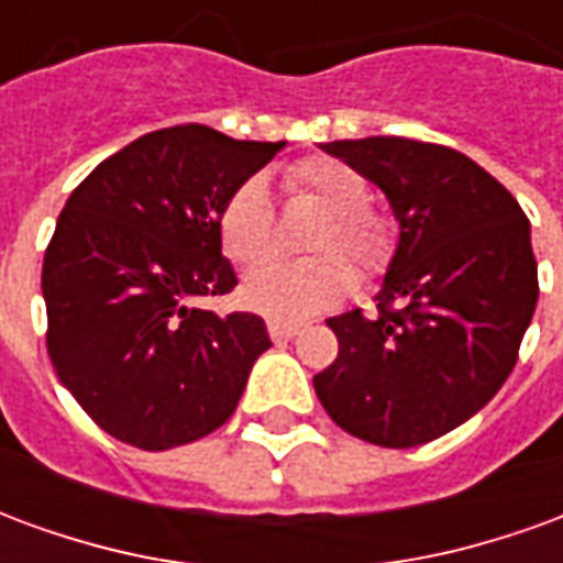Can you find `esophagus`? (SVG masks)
<instances>
[{
    "label": "esophagus",
    "mask_w": 563,
    "mask_h": 563,
    "mask_svg": "<svg viewBox=\"0 0 563 563\" xmlns=\"http://www.w3.org/2000/svg\"><path fill=\"white\" fill-rule=\"evenodd\" d=\"M301 331V325L286 322V319H268V334L274 341H292L295 334Z\"/></svg>",
    "instance_id": "esophagus-1"
}]
</instances>
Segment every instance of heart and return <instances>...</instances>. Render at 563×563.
Instances as JSON below:
<instances>
[{
  "label": "heart",
  "instance_id": "b5f03b06",
  "mask_svg": "<svg viewBox=\"0 0 563 563\" xmlns=\"http://www.w3.org/2000/svg\"><path fill=\"white\" fill-rule=\"evenodd\" d=\"M286 192L325 208V220L310 238V250L319 256L250 271L241 292L246 305L262 313L307 319L338 305L353 289L347 257L362 274H377L389 262L391 229L386 217L365 205V177L341 159L313 156L295 162L286 172ZM220 241L222 250L246 268L274 253V208L258 177L244 180L229 196L220 213Z\"/></svg>",
  "mask_w": 563,
  "mask_h": 563
}]
</instances>
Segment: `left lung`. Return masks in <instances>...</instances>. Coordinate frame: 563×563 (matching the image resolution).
Returning <instances> with one entry per match:
<instances>
[{"mask_svg":"<svg viewBox=\"0 0 563 563\" xmlns=\"http://www.w3.org/2000/svg\"><path fill=\"white\" fill-rule=\"evenodd\" d=\"M377 184L401 225L377 317L329 319L338 358L313 377L346 434L422 446L492 401L516 367L537 307L531 222L471 156L413 139L331 141Z\"/></svg>","mask_w":563,"mask_h":563,"instance_id":"8db88e82","label":"left lung"}]
</instances>
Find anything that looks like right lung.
Returning a JSON list of instances; mask_svg holds the SVG:
<instances>
[{
    "label": "right lung",
    "mask_w": 563,
    "mask_h": 563,
    "mask_svg": "<svg viewBox=\"0 0 563 563\" xmlns=\"http://www.w3.org/2000/svg\"><path fill=\"white\" fill-rule=\"evenodd\" d=\"M283 141L217 129L147 132L92 168L47 244V355L84 413L129 446L162 452L229 422L271 346L256 313L198 298L238 286L220 213Z\"/></svg>",
    "instance_id": "obj_1"
}]
</instances>
